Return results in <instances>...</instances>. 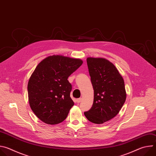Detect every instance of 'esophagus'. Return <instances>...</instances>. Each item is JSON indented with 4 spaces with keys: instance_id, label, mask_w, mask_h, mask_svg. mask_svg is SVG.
Wrapping results in <instances>:
<instances>
[{
    "instance_id": "34e87169",
    "label": "esophagus",
    "mask_w": 156,
    "mask_h": 156,
    "mask_svg": "<svg viewBox=\"0 0 156 156\" xmlns=\"http://www.w3.org/2000/svg\"><path fill=\"white\" fill-rule=\"evenodd\" d=\"M81 99H82L81 98H79V99H76V102H77V103H80V102L81 101Z\"/></svg>"
}]
</instances>
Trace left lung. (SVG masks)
Returning a JSON list of instances; mask_svg holds the SVG:
<instances>
[{
  "label": "left lung",
  "instance_id": "obj_1",
  "mask_svg": "<svg viewBox=\"0 0 156 156\" xmlns=\"http://www.w3.org/2000/svg\"><path fill=\"white\" fill-rule=\"evenodd\" d=\"M86 61L94 90V101L91 109L84 114L90 122L102 124L115 117L125 102L124 80L115 66L108 60L87 57Z\"/></svg>",
  "mask_w": 156,
  "mask_h": 156
}]
</instances>
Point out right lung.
Masks as SVG:
<instances>
[{
  "instance_id": "right-lung-1",
  "label": "right lung",
  "mask_w": 156,
  "mask_h": 156,
  "mask_svg": "<svg viewBox=\"0 0 156 156\" xmlns=\"http://www.w3.org/2000/svg\"><path fill=\"white\" fill-rule=\"evenodd\" d=\"M82 63L80 58L53 55L37 65L28 81V94L31 110L42 122L57 125L67 117L74 105L67 79Z\"/></svg>"
}]
</instances>
